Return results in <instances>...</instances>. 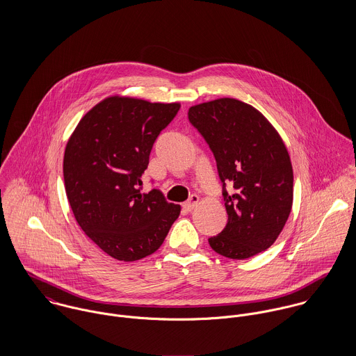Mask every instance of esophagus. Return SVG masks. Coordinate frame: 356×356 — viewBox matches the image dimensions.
<instances>
[{"label": "esophagus", "mask_w": 356, "mask_h": 356, "mask_svg": "<svg viewBox=\"0 0 356 356\" xmlns=\"http://www.w3.org/2000/svg\"><path fill=\"white\" fill-rule=\"evenodd\" d=\"M199 196H196V195H192L191 196V199L186 202V203L184 204V208L186 209V211H192L197 204H199Z\"/></svg>", "instance_id": "1"}]
</instances>
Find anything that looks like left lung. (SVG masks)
I'll return each mask as SVG.
<instances>
[{"instance_id": "8db88e82", "label": "left lung", "mask_w": 356, "mask_h": 356, "mask_svg": "<svg viewBox=\"0 0 356 356\" xmlns=\"http://www.w3.org/2000/svg\"><path fill=\"white\" fill-rule=\"evenodd\" d=\"M188 116L213 153L223 184L227 223L208 238L211 248L240 260L270 248L293 203V170L281 136L256 108L236 99L193 105Z\"/></svg>"}]
</instances>
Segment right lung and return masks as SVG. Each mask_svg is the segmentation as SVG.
I'll return each instance as SVG.
<instances>
[{
  "instance_id": "1",
  "label": "right lung",
  "mask_w": 356,
  "mask_h": 356,
  "mask_svg": "<svg viewBox=\"0 0 356 356\" xmlns=\"http://www.w3.org/2000/svg\"><path fill=\"white\" fill-rule=\"evenodd\" d=\"M179 102L111 96L96 104L71 134L63 160L64 186L85 234L122 261L156 252L181 205L160 191L141 193L153 144L175 118Z\"/></svg>"
}]
</instances>
